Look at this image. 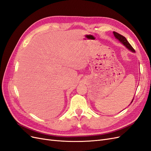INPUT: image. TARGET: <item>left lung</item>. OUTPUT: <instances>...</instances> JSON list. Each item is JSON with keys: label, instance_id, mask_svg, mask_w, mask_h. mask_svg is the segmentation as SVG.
I'll return each mask as SVG.
<instances>
[{"label": "left lung", "instance_id": "left-lung-1", "mask_svg": "<svg viewBox=\"0 0 151 151\" xmlns=\"http://www.w3.org/2000/svg\"><path fill=\"white\" fill-rule=\"evenodd\" d=\"M113 35H114V36H115V38H116V40H118V41H119V42L123 45V46H125L128 50H130V52H133V53H135V50H134L133 48H132V47L131 46L130 44L129 43V42H128V41H127V39L124 37V36H123L122 35H120V34H118V33H116V32H115V31H113ZM134 98V97L133 98V99H132L130 104H131L132 102H133ZM130 104L129 105H130Z\"/></svg>", "mask_w": 151, "mask_h": 151}]
</instances>
